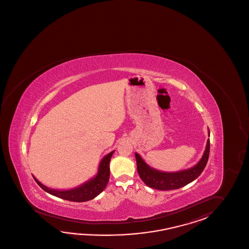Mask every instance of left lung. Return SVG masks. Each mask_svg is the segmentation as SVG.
Masks as SVG:
<instances>
[{"mask_svg": "<svg viewBox=\"0 0 249 249\" xmlns=\"http://www.w3.org/2000/svg\"><path fill=\"white\" fill-rule=\"evenodd\" d=\"M210 136V130H209ZM210 155V140H207L206 149L199 163L190 169L176 173H165L154 169L145 163L138 153H135L137 169L140 178L148 187L161 191H169L185 186L194 181L202 173L206 166Z\"/></svg>", "mask_w": 249, "mask_h": 249, "instance_id": "obj_1", "label": "left lung"}]
</instances>
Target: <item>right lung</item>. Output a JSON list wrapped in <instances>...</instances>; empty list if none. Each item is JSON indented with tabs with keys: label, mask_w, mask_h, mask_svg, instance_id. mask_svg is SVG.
<instances>
[{
	"label": "right lung",
	"mask_w": 249,
	"mask_h": 249,
	"mask_svg": "<svg viewBox=\"0 0 249 249\" xmlns=\"http://www.w3.org/2000/svg\"><path fill=\"white\" fill-rule=\"evenodd\" d=\"M114 151L110 152L102 159L99 165L97 176L76 188L67 190V191H57V190L50 189L43 185L42 183L38 182L34 176L33 178L45 192L52 194L55 197H58L64 200H70V201H76V202L87 201L95 198L97 195L101 194L109 182V161Z\"/></svg>",
	"instance_id": "1"
}]
</instances>
